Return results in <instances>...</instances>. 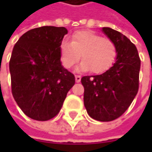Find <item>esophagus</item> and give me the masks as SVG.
I'll list each match as a JSON object with an SVG mask.
<instances>
[{"label": "esophagus", "mask_w": 152, "mask_h": 152, "mask_svg": "<svg viewBox=\"0 0 152 152\" xmlns=\"http://www.w3.org/2000/svg\"><path fill=\"white\" fill-rule=\"evenodd\" d=\"M75 78H76V83H79L81 81V76H78V75H76L75 76Z\"/></svg>", "instance_id": "34e87169"}]
</instances>
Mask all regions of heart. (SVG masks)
I'll return each mask as SVG.
<instances>
[{
    "label": "heart",
    "instance_id": "heart-1",
    "mask_svg": "<svg viewBox=\"0 0 152 152\" xmlns=\"http://www.w3.org/2000/svg\"><path fill=\"white\" fill-rule=\"evenodd\" d=\"M117 56V47L109 39L90 31H76L71 37V41L63 40L60 45V58L66 69H70L80 60H83L79 71H89L101 74L111 68Z\"/></svg>",
    "mask_w": 152,
    "mask_h": 152
}]
</instances>
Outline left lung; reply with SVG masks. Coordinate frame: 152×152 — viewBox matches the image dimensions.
Instances as JSON below:
<instances>
[{"label": "left lung", "mask_w": 152, "mask_h": 152, "mask_svg": "<svg viewBox=\"0 0 152 152\" xmlns=\"http://www.w3.org/2000/svg\"><path fill=\"white\" fill-rule=\"evenodd\" d=\"M102 31L116 45V61L105 73L83 76L81 82L88 114L96 121H111L124 113L137 94L141 61L136 46L125 35L109 27Z\"/></svg>", "instance_id": "1"}]
</instances>
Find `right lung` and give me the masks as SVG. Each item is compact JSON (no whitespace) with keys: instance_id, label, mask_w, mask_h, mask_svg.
Masks as SVG:
<instances>
[{"instance_id":"1","label":"right lung","mask_w":152,"mask_h":152,"mask_svg":"<svg viewBox=\"0 0 152 152\" xmlns=\"http://www.w3.org/2000/svg\"><path fill=\"white\" fill-rule=\"evenodd\" d=\"M65 27L42 26L28 31L15 43L10 61L12 94L30 118L45 121L61 110L75 76L63 68L60 45Z\"/></svg>"}]
</instances>
